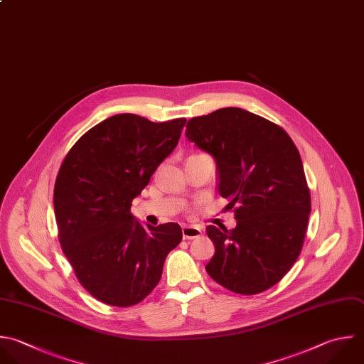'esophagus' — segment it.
Instances as JSON below:
<instances>
[{
  "mask_svg": "<svg viewBox=\"0 0 364 364\" xmlns=\"http://www.w3.org/2000/svg\"><path fill=\"white\" fill-rule=\"evenodd\" d=\"M182 235H183V239H195L202 235V229L196 226H183Z\"/></svg>",
  "mask_w": 364,
  "mask_h": 364,
  "instance_id": "34e87169",
  "label": "esophagus"
}]
</instances>
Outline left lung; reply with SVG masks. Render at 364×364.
Masks as SVG:
<instances>
[{"label": "left lung", "mask_w": 364, "mask_h": 364, "mask_svg": "<svg viewBox=\"0 0 364 364\" xmlns=\"http://www.w3.org/2000/svg\"><path fill=\"white\" fill-rule=\"evenodd\" d=\"M186 138L215 158L218 191L237 225H209L215 255L208 274L230 291L256 294L276 284L300 255L310 215L300 154L279 125L240 108L186 124Z\"/></svg>", "instance_id": "left-lung-1"}]
</instances>
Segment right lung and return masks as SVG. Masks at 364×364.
Segmentation results:
<instances>
[{
  "mask_svg": "<svg viewBox=\"0 0 364 364\" xmlns=\"http://www.w3.org/2000/svg\"><path fill=\"white\" fill-rule=\"evenodd\" d=\"M185 122L114 115L85 132L60 168L54 188L60 243L80 283L102 303L142 301L182 240L178 223L144 228L131 206L178 145Z\"/></svg>",
  "mask_w": 364,
  "mask_h": 364,
  "instance_id": "1",
  "label": "right lung"
}]
</instances>
